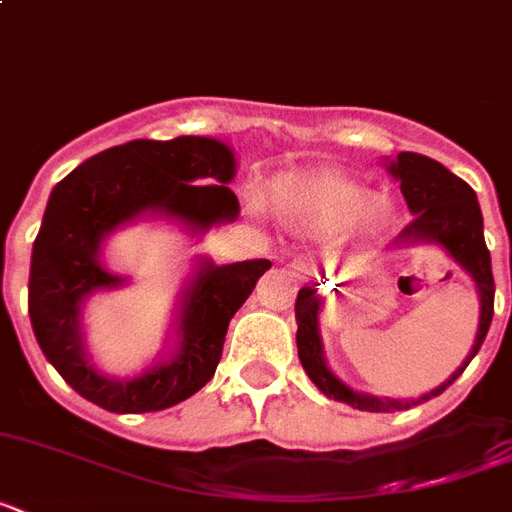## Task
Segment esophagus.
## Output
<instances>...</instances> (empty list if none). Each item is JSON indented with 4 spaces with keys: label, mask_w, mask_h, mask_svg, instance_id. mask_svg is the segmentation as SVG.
Returning a JSON list of instances; mask_svg holds the SVG:
<instances>
[{
    "label": "esophagus",
    "mask_w": 512,
    "mask_h": 512,
    "mask_svg": "<svg viewBox=\"0 0 512 512\" xmlns=\"http://www.w3.org/2000/svg\"><path fill=\"white\" fill-rule=\"evenodd\" d=\"M295 276H297V279H303V273H295Z\"/></svg>",
    "instance_id": "34e87169"
}]
</instances>
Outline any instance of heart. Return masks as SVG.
I'll use <instances>...</instances> for the list:
<instances>
[{
    "label": "heart",
    "mask_w": 512,
    "mask_h": 512,
    "mask_svg": "<svg viewBox=\"0 0 512 512\" xmlns=\"http://www.w3.org/2000/svg\"><path fill=\"white\" fill-rule=\"evenodd\" d=\"M265 207L276 223L300 239L342 233L348 244L382 239L396 220V204L345 172L313 170L273 177Z\"/></svg>",
    "instance_id": "heart-1"
}]
</instances>
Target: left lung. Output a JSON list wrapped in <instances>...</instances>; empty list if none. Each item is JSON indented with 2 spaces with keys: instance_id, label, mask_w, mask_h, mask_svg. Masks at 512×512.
Returning a JSON list of instances; mask_svg holds the SVG:
<instances>
[{
  "instance_id": "1",
  "label": "left lung",
  "mask_w": 512,
  "mask_h": 512,
  "mask_svg": "<svg viewBox=\"0 0 512 512\" xmlns=\"http://www.w3.org/2000/svg\"><path fill=\"white\" fill-rule=\"evenodd\" d=\"M382 167L388 170L393 180L401 183L406 207L414 215L412 223L398 233L393 247L438 244L446 255L452 257V263L460 265L462 271L470 276V281L476 284L481 313H478L473 348L468 350L465 361L441 385H436V388L417 398H388L372 396V393H364V390H353L348 382L340 380L329 369L327 356H324V340H321L319 327L324 297L319 295V287H305L300 289L295 303L297 356H300L305 374L311 377L313 385L327 398H335V401L361 409V412H404V409H412L422 401H430L433 396H441L481 350L494 316V276L492 255H489L484 241V215H481V207H478L476 191L462 177L446 170L444 164H438L436 159L412 154V151H401L396 159H385Z\"/></svg>"
}]
</instances>
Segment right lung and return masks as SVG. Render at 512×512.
Here are the masks:
<instances>
[{"label": "right lung", "mask_w": 512, "mask_h": 512, "mask_svg": "<svg viewBox=\"0 0 512 512\" xmlns=\"http://www.w3.org/2000/svg\"><path fill=\"white\" fill-rule=\"evenodd\" d=\"M233 177L236 154L228 143L180 135L108 148L52 188L31 252L28 316L47 361L79 396L108 412L143 414L170 409L212 380L233 313L271 260L215 265L193 255L167 350L132 377L95 364L84 308L95 292L130 284L103 260L111 233L138 220H167L199 241L209 228L239 217V199L228 188Z\"/></svg>", "instance_id": "1"}]
</instances>
